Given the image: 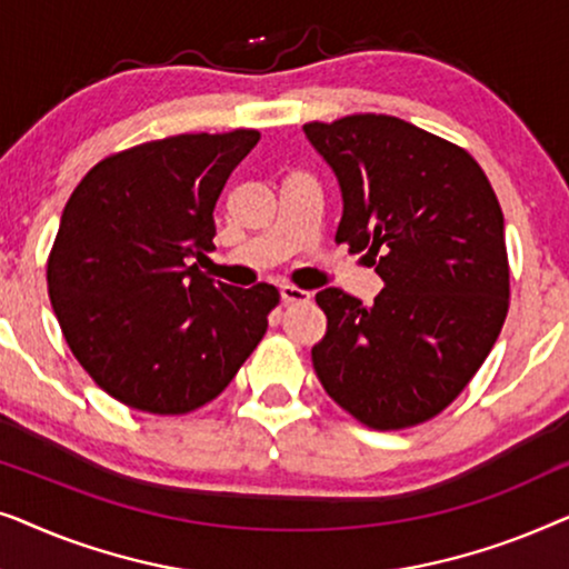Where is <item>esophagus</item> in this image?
Returning <instances> with one entry per match:
<instances>
[{
	"label": "esophagus",
	"mask_w": 569,
	"mask_h": 569,
	"mask_svg": "<svg viewBox=\"0 0 569 569\" xmlns=\"http://www.w3.org/2000/svg\"><path fill=\"white\" fill-rule=\"evenodd\" d=\"M279 295H282L284 302H308L310 300V292L300 290V287H295V284H282L279 287Z\"/></svg>",
	"instance_id": "34e87169"
}]
</instances>
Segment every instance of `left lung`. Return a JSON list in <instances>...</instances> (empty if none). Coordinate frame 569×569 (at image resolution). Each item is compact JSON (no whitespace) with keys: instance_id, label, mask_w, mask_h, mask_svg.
I'll list each match as a JSON object with an SVG mask.
<instances>
[{"instance_id":"1","label":"left lung","mask_w":569,"mask_h":569,"mask_svg":"<svg viewBox=\"0 0 569 569\" xmlns=\"http://www.w3.org/2000/svg\"><path fill=\"white\" fill-rule=\"evenodd\" d=\"M302 131L339 181L337 243L368 251L386 282L372 306L337 287L316 295L326 313L316 376L362 425L425 422L463 391L508 316L500 201L469 152L396 116Z\"/></svg>"}]
</instances>
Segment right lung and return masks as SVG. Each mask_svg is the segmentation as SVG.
<instances>
[{
	"instance_id": "1",
	"label": "right lung",
	"mask_w": 569,
	"mask_h": 569,
	"mask_svg": "<svg viewBox=\"0 0 569 569\" xmlns=\"http://www.w3.org/2000/svg\"><path fill=\"white\" fill-rule=\"evenodd\" d=\"M259 131L178 134L98 162L69 197L49 298L72 355L113 399L186 415L220 396L269 326L277 287L199 271L214 204Z\"/></svg>"
}]
</instances>
